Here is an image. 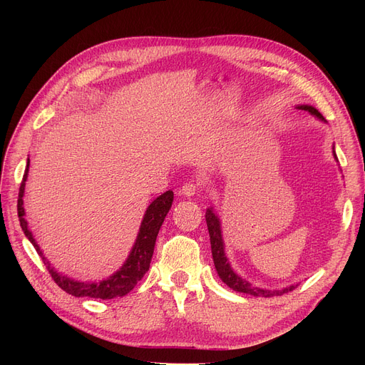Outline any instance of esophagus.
Returning <instances> with one entry per match:
<instances>
[{
    "label": "esophagus",
    "instance_id": "obj_1",
    "mask_svg": "<svg viewBox=\"0 0 365 365\" xmlns=\"http://www.w3.org/2000/svg\"><path fill=\"white\" fill-rule=\"evenodd\" d=\"M198 189H200V183L190 180V182H186L180 187L179 192H180V195H185V197H192V195H195L198 192Z\"/></svg>",
    "mask_w": 365,
    "mask_h": 365
}]
</instances>
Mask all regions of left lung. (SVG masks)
Returning <instances> with one entry per match:
<instances>
[{
	"label": "left lung",
	"mask_w": 365,
	"mask_h": 365,
	"mask_svg": "<svg viewBox=\"0 0 365 365\" xmlns=\"http://www.w3.org/2000/svg\"><path fill=\"white\" fill-rule=\"evenodd\" d=\"M300 109H304L311 112L315 117H318L319 120H324L322 115L312 106L308 105H302L299 106ZM205 220H207V227H208V234H210V244H212V255H213V260H215V266L216 271L220 277V279L235 292L240 293H245V294H252V296H259V297H272V296H281L284 293H289L293 289H296L294 285L287 287L284 290H266V289H259V287L252 285L250 282H247L245 279L240 278L234 271L231 264H229L225 252H223V240H222V232H220V222L217 219V216L215 215V212L212 208L207 210L205 213Z\"/></svg>",
	"instance_id": "1"
}]
</instances>
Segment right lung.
<instances>
[{
	"instance_id": "add662e5",
	"label": "right lung",
	"mask_w": 365,
	"mask_h": 365,
	"mask_svg": "<svg viewBox=\"0 0 365 365\" xmlns=\"http://www.w3.org/2000/svg\"><path fill=\"white\" fill-rule=\"evenodd\" d=\"M28 167H29V160H28V165H26L25 175H24V180L21 183V187H19L17 216H19V222H21L22 231L25 232L28 240L35 247L36 253L43 257V262L48 269L53 281L59 285L63 292H66L75 297H94V299L106 300V299H113V297H123L127 293H130L149 269L160 227H161V225L168 213V210L171 207V202H173L171 190H167V192L160 195L157 200H153L152 204L148 207L146 215H145L142 226H140V232L136 240V244H134L133 250L121 269L105 281H101L98 284L96 282L87 284V282L73 281V279L66 278L65 275L57 274L50 266L47 259L43 256V252L40 250V247H38L32 234L29 232L28 223L25 220V208H24V200H22L24 192H25V182L28 178Z\"/></svg>"
}]
</instances>
